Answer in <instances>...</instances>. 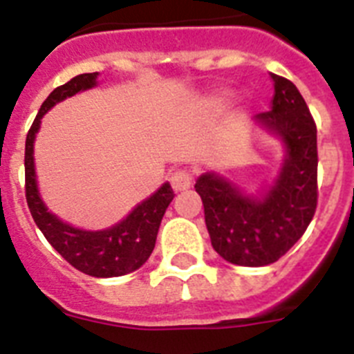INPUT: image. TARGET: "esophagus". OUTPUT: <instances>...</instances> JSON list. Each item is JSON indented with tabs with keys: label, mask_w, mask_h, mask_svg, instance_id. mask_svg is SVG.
Returning a JSON list of instances; mask_svg holds the SVG:
<instances>
[{
	"label": "esophagus",
	"mask_w": 354,
	"mask_h": 354,
	"mask_svg": "<svg viewBox=\"0 0 354 354\" xmlns=\"http://www.w3.org/2000/svg\"><path fill=\"white\" fill-rule=\"evenodd\" d=\"M170 184L171 187H174V192L183 193V192H187V189L193 186V179H192V175L187 174V171H175V174L170 177Z\"/></svg>",
	"instance_id": "34e87169"
}]
</instances>
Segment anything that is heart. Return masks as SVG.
I'll return each instance as SVG.
<instances>
[{
    "mask_svg": "<svg viewBox=\"0 0 354 354\" xmlns=\"http://www.w3.org/2000/svg\"><path fill=\"white\" fill-rule=\"evenodd\" d=\"M230 102V93L228 92H218L211 97V104L214 108H225Z\"/></svg>",
    "mask_w": 354,
    "mask_h": 354,
    "instance_id": "obj_1",
    "label": "heart"
}]
</instances>
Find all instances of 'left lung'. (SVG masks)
<instances>
[{
    "mask_svg": "<svg viewBox=\"0 0 354 354\" xmlns=\"http://www.w3.org/2000/svg\"><path fill=\"white\" fill-rule=\"evenodd\" d=\"M274 93L270 111L252 126L283 147L271 183L255 193L216 171L196 179L205 225L216 253L246 268L277 262L303 236L317 205V129L299 90L271 74Z\"/></svg>",
    "mask_w": 354,
    "mask_h": 354,
    "instance_id": "8db88e82",
    "label": "left lung"
}]
</instances>
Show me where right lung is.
Segmentation results:
<instances>
[{
	"mask_svg": "<svg viewBox=\"0 0 354 354\" xmlns=\"http://www.w3.org/2000/svg\"><path fill=\"white\" fill-rule=\"evenodd\" d=\"M99 72L80 74L68 83L53 90L42 102L35 122L26 136L24 170H26V200L31 216L49 245L81 273L95 278H111L133 273L142 268L156 246L159 225L175 193L170 183H165L118 223L101 230H86L74 227L51 212L40 196L35 171V138L42 117L53 106L67 97L86 92L97 86Z\"/></svg>",
	"mask_w": 354,
	"mask_h": 354,
	"instance_id": "1",
	"label": "right lung"
}]
</instances>
